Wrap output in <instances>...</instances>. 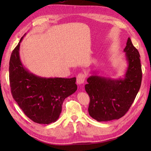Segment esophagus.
Wrapping results in <instances>:
<instances>
[{
  "instance_id": "1",
  "label": "esophagus",
  "mask_w": 151,
  "mask_h": 151,
  "mask_svg": "<svg viewBox=\"0 0 151 151\" xmlns=\"http://www.w3.org/2000/svg\"><path fill=\"white\" fill-rule=\"evenodd\" d=\"M85 79H86V75L84 74L80 73L77 75V76H76V82H77V84L79 85L82 84H84Z\"/></svg>"
}]
</instances>
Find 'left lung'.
<instances>
[{
  "label": "left lung",
  "instance_id": "8db88e82",
  "mask_svg": "<svg viewBox=\"0 0 151 151\" xmlns=\"http://www.w3.org/2000/svg\"><path fill=\"white\" fill-rule=\"evenodd\" d=\"M128 67L123 78H111L93 75L87 79L86 91L90 98L88 112L99 122L119 119L129 110L142 84L140 56L128 38L124 49Z\"/></svg>",
  "mask_w": 151,
  "mask_h": 151
}]
</instances>
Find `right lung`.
I'll list each match as a JSON object with an SVG mask.
<instances>
[{"mask_svg": "<svg viewBox=\"0 0 151 151\" xmlns=\"http://www.w3.org/2000/svg\"><path fill=\"white\" fill-rule=\"evenodd\" d=\"M23 37L13 50L9 60V77L13 98L35 123H54L60 117L63 101L77 89L76 77L46 78L30 72L19 56Z\"/></svg>", "mask_w": 151, "mask_h": 151, "instance_id": "add662e5", "label": "right lung"}]
</instances>
